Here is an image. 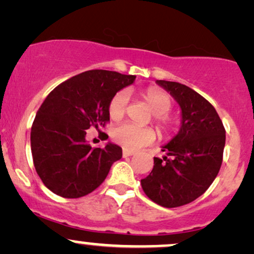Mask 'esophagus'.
Returning a JSON list of instances; mask_svg holds the SVG:
<instances>
[{"mask_svg":"<svg viewBox=\"0 0 254 254\" xmlns=\"http://www.w3.org/2000/svg\"><path fill=\"white\" fill-rule=\"evenodd\" d=\"M133 155H134L133 151H130V150H127V149L123 150V157H130V156H133Z\"/></svg>","mask_w":254,"mask_h":254,"instance_id":"1","label":"esophagus"}]
</instances>
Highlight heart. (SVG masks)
Segmentation results:
<instances>
[{"mask_svg": "<svg viewBox=\"0 0 254 254\" xmlns=\"http://www.w3.org/2000/svg\"><path fill=\"white\" fill-rule=\"evenodd\" d=\"M147 105L156 115V123L163 132L170 130L171 122L166 115L171 109V99L169 95L162 90L150 88L144 91ZM129 103V94L124 90L117 92L109 103V116L111 120L120 121L124 117ZM155 132L150 127H140L131 123H123L115 127L112 131V139L127 150H137L139 147L152 143L155 140Z\"/></svg>", "mask_w": 254, "mask_h": 254, "instance_id": "heart-1", "label": "heart"}]
</instances>
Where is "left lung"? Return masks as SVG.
I'll use <instances>...</instances> for the list:
<instances>
[{
    "label": "left lung",
    "mask_w": 254,
    "mask_h": 254,
    "mask_svg": "<svg viewBox=\"0 0 254 254\" xmlns=\"http://www.w3.org/2000/svg\"><path fill=\"white\" fill-rule=\"evenodd\" d=\"M170 92L182 110L178 133L162 146L166 156L153 158V169L140 181L151 200L178 207L200 197L219 172L225 129L216 109L194 90L177 82L156 81Z\"/></svg>",
    "instance_id": "1"
}]
</instances>
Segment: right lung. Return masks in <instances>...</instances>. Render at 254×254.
Instances as JSON below:
<instances>
[{
    "label": "right lung",
    "mask_w": 254,
    "mask_h": 254,
    "mask_svg": "<svg viewBox=\"0 0 254 254\" xmlns=\"http://www.w3.org/2000/svg\"><path fill=\"white\" fill-rule=\"evenodd\" d=\"M136 76L89 70L56 86L38 109L30 133L37 175L54 193L64 198L89 194L122 158V147L109 142L92 149L86 131L110 121L109 103Z\"/></svg>",
    "instance_id": "add662e5"
}]
</instances>
